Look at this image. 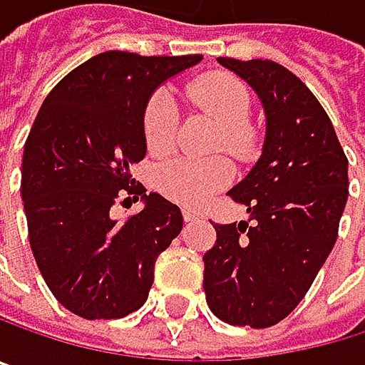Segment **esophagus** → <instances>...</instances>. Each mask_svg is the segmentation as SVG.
<instances>
[{
    "mask_svg": "<svg viewBox=\"0 0 365 365\" xmlns=\"http://www.w3.org/2000/svg\"><path fill=\"white\" fill-rule=\"evenodd\" d=\"M199 216H201V214H199L197 210H190V207L184 210V220H186V222H192V220H197Z\"/></svg>",
    "mask_w": 365,
    "mask_h": 365,
    "instance_id": "34e87169",
    "label": "esophagus"
}]
</instances>
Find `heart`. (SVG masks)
<instances>
[{
    "mask_svg": "<svg viewBox=\"0 0 365 365\" xmlns=\"http://www.w3.org/2000/svg\"><path fill=\"white\" fill-rule=\"evenodd\" d=\"M192 104L220 123L216 149H227L237 160H252L259 151V134L248 121L252 93L248 85L227 72H205L188 85ZM181 113L166 89L149 96L143 108V136L151 153L164 155L175 147ZM233 179V166L227 158H177L164 162L155 173L158 190L170 201L199 207L212 195L227 188Z\"/></svg>",
    "mask_w": 365,
    "mask_h": 365,
    "instance_id": "obj_1",
    "label": "heart"
}]
</instances>
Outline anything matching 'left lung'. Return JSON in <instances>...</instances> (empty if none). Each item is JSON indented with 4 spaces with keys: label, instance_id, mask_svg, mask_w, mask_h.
Wrapping results in <instances>:
<instances>
[{
    "label": "left lung",
    "instance_id": "8db88e82",
    "mask_svg": "<svg viewBox=\"0 0 365 365\" xmlns=\"http://www.w3.org/2000/svg\"><path fill=\"white\" fill-rule=\"evenodd\" d=\"M218 61L259 93L267 134L255 168L229 190L252 225H214L203 289L220 321L263 329L297 308L329 257L349 197V160L325 108L291 70L269 59Z\"/></svg>",
    "mask_w": 365,
    "mask_h": 365
}]
</instances>
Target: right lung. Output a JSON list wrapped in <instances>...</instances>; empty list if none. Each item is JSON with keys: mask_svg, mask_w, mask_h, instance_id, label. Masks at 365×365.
<instances>
[{"mask_svg": "<svg viewBox=\"0 0 365 365\" xmlns=\"http://www.w3.org/2000/svg\"><path fill=\"white\" fill-rule=\"evenodd\" d=\"M203 55L145 57L100 53L46 96L25 140L21 197L38 269L70 312L121 319L153 284L160 252L184 227L177 205L134 184L132 164L147 153L143 108L168 76ZM143 196V212L113 221L110 207Z\"/></svg>", "mask_w": 365, "mask_h": 365, "instance_id": "add662e5", "label": "right lung"}]
</instances>
